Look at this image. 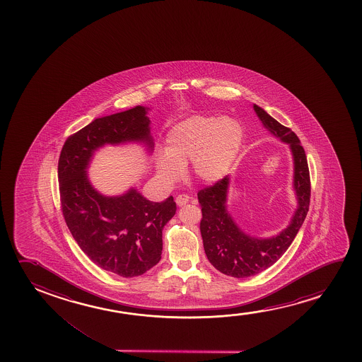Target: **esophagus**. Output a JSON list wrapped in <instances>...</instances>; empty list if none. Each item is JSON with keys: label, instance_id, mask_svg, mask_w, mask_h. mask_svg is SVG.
I'll use <instances>...</instances> for the list:
<instances>
[{"label": "esophagus", "instance_id": "1", "mask_svg": "<svg viewBox=\"0 0 362 362\" xmlns=\"http://www.w3.org/2000/svg\"><path fill=\"white\" fill-rule=\"evenodd\" d=\"M189 200H190V197L187 194H179L178 197L175 198V203L178 206H183L185 204L189 203Z\"/></svg>", "mask_w": 362, "mask_h": 362}]
</instances>
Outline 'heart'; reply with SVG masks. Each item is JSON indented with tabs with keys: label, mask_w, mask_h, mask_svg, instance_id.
Here are the masks:
<instances>
[{
	"label": "heart",
	"mask_w": 362,
	"mask_h": 362,
	"mask_svg": "<svg viewBox=\"0 0 362 362\" xmlns=\"http://www.w3.org/2000/svg\"><path fill=\"white\" fill-rule=\"evenodd\" d=\"M243 126L233 117L195 115L169 131L165 153L156 159L159 175L168 183L183 177L192 162V173L202 183H218L228 175L241 152Z\"/></svg>",
	"instance_id": "b5f03b06"
}]
</instances>
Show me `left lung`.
<instances>
[{
	"mask_svg": "<svg viewBox=\"0 0 362 362\" xmlns=\"http://www.w3.org/2000/svg\"><path fill=\"white\" fill-rule=\"evenodd\" d=\"M253 109L271 134L289 144L294 160L293 188L297 195L298 208L287 228L277 236L252 238L243 233L228 214L226 208L228 175L199 192V204L203 214L200 233L206 257L218 271L235 278L251 277L277 262L302 228L310 203V175L307 156L297 134L279 124L257 105H253Z\"/></svg>",
	"mask_w": 362,
	"mask_h": 362,
	"instance_id": "obj_1",
	"label": "left lung"
}]
</instances>
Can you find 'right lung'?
I'll return each instance as SVG.
<instances>
[{
  "instance_id": "obj_1",
  "label": "right lung",
  "mask_w": 362,
  "mask_h": 362,
  "mask_svg": "<svg viewBox=\"0 0 362 362\" xmlns=\"http://www.w3.org/2000/svg\"><path fill=\"white\" fill-rule=\"evenodd\" d=\"M147 110L136 106L94 119L68 137L58 162L62 211L73 238L95 264L124 278L141 276L159 262L162 230L177 205L173 197L149 202L134 188L119 197H105L90 184L86 169L105 144L142 142L151 152Z\"/></svg>"
}]
</instances>
